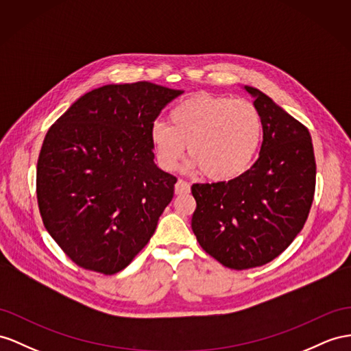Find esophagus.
Here are the masks:
<instances>
[{
  "instance_id": "34e87169",
  "label": "esophagus",
  "mask_w": 351,
  "mask_h": 351,
  "mask_svg": "<svg viewBox=\"0 0 351 351\" xmlns=\"http://www.w3.org/2000/svg\"><path fill=\"white\" fill-rule=\"evenodd\" d=\"M190 191H191L190 184H188L186 181H184V179H179V181L176 182V185H175V193L176 194H188Z\"/></svg>"
}]
</instances>
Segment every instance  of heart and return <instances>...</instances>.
Instances as JSON below:
<instances>
[{
	"instance_id": "heart-1",
	"label": "heart",
	"mask_w": 351,
	"mask_h": 351,
	"mask_svg": "<svg viewBox=\"0 0 351 351\" xmlns=\"http://www.w3.org/2000/svg\"><path fill=\"white\" fill-rule=\"evenodd\" d=\"M263 141V119L254 104L209 93L194 95L169 112V124L156 121L149 142L157 163L175 170L185 154L186 169L203 170L213 181H228L252 166Z\"/></svg>"
}]
</instances>
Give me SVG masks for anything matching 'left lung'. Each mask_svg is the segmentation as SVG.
I'll use <instances>...</instances> for the list:
<instances>
[{"label":"left lung","mask_w":351,"mask_h":351,"mask_svg":"<svg viewBox=\"0 0 351 351\" xmlns=\"http://www.w3.org/2000/svg\"><path fill=\"white\" fill-rule=\"evenodd\" d=\"M243 88L263 119L258 160L228 182L191 186L197 241L232 269L264 265L280 255L307 221L316 186L308 129L261 90Z\"/></svg>","instance_id":"obj_1"}]
</instances>
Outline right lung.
<instances>
[{"instance_id":"obj_1","label":"right lung","mask_w":351,"mask_h":351,"mask_svg":"<svg viewBox=\"0 0 351 351\" xmlns=\"http://www.w3.org/2000/svg\"><path fill=\"white\" fill-rule=\"evenodd\" d=\"M182 93L148 82L102 86L49 129L37 163L38 208L77 265L115 274L154 234L176 178L154 163L149 128Z\"/></svg>"}]
</instances>
